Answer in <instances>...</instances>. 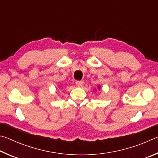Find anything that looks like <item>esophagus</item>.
I'll use <instances>...</instances> for the list:
<instances>
[{
	"label": "esophagus",
	"instance_id": "34e87169",
	"mask_svg": "<svg viewBox=\"0 0 158 158\" xmlns=\"http://www.w3.org/2000/svg\"><path fill=\"white\" fill-rule=\"evenodd\" d=\"M76 85H77V86H78V87H82L83 85H84V81H76Z\"/></svg>",
	"mask_w": 158,
	"mask_h": 158
}]
</instances>
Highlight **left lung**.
Wrapping results in <instances>:
<instances>
[{
	"instance_id": "8db88e82",
	"label": "left lung",
	"mask_w": 158,
	"mask_h": 158,
	"mask_svg": "<svg viewBox=\"0 0 158 158\" xmlns=\"http://www.w3.org/2000/svg\"><path fill=\"white\" fill-rule=\"evenodd\" d=\"M98 89H100V85H98Z\"/></svg>"
}]
</instances>
